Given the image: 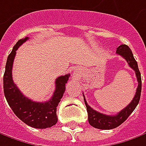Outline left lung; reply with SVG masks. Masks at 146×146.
<instances>
[{"label":"left lung","instance_id":"1","mask_svg":"<svg viewBox=\"0 0 146 146\" xmlns=\"http://www.w3.org/2000/svg\"><path fill=\"white\" fill-rule=\"evenodd\" d=\"M116 53L121 55L124 58L128 65L135 71L136 78L138 82V86L136 88V94L133 100L131 101V103L127 106H126L123 110L117 113L116 115H106L104 113H101L98 111L94 110L87 105V102L84 97V102H85L86 111L88 113V122L91 126L94 127L95 128L102 129V130H109L113 129L118 127L119 125L123 123L127 120V118L130 116V114L136 109V107L139 103V100L141 98V73L139 71L137 62L135 60L133 54L131 50V49L127 45H121L117 48Z\"/></svg>","mask_w":146,"mask_h":146}]
</instances>
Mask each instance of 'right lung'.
I'll return each instance as SVG.
<instances>
[{"mask_svg":"<svg viewBox=\"0 0 146 146\" xmlns=\"http://www.w3.org/2000/svg\"><path fill=\"white\" fill-rule=\"evenodd\" d=\"M27 40H29L28 36L17 41L7 58L3 77L4 94L11 110L24 123L39 129L47 128L55 125L58 121L57 107L65 92V85L70 75L66 74L56 78L54 94L48 101L36 102L25 97L14 83L12 68L16 50Z\"/></svg>","mask_w":146,"mask_h":146,"instance_id":"add662e5","label":"right lung"}]
</instances>
